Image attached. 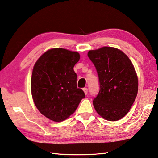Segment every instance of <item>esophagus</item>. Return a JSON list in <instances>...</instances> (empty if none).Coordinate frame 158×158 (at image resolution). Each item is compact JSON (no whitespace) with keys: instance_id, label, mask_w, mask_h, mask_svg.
I'll use <instances>...</instances> for the list:
<instances>
[{"instance_id":"34e87169","label":"esophagus","mask_w":158,"mask_h":158,"mask_svg":"<svg viewBox=\"0 0 158 158\" xmlns=\"http://www.w3.org/2000/svg\"><path fill=\"white\" fill-rule=\"evenodd\" d=\"M83 92H84L85 94H88V88H83Z\"/></svg>"}]
</instances>
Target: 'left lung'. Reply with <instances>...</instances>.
<instances>
[{
	"label": "left lung",
	"instance_id": "obj_1",
	"mask_svg": "<svg viewBox=\"0 0 158 158\" xmlns=\"http://www.w3.org/2000/svg\"><path fill=\"white\" fill-rule=\"evenodd\" d=\"M88 56L99 80V92L93 100L96 111L110 121L121 119L138 93V77L131 60L123 51L110 46L89 51Z\"/></svg>",
	"mask_w": 158,
	"mask_h": 158
}]
</instances>
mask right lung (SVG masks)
Listing matches in <instances>:
<instances>
[{"label": "right lung", "mask_w": 158, "mask_h": 158, "mask_svg": "<svg viewBox=\"0 0 158 158\" xmlns=\"http://www.w3.org/2000/svg\"><path fill=\"white\" fill-rule=\"evenodd\" d=\"M80 55L77 52L55 48L45 52L34 65L31 89L39 112L55 122L67 119L85 97L77 88L73 68Z\"/></svg>", "instance_id": "right-lung-1"}]
</instances>
